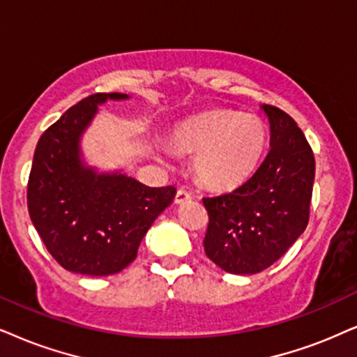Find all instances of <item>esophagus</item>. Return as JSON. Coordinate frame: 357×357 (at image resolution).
Wrapping results in <instances>:
<instances>
[{
  "label": "esophagus",
  "mask_w": 357,
  "mask_h": 357,
  "mask_svg": "<svg viewBox=\"0 0 357 357\" xmlns=\"http://www.w3.org/2000/svg\"><path fill=\"white\" fill-rule=\"evenodd\" d=\"M192 199V194L186 191V189H178V192H176V197H174V202L176 204H184V202L191 201Z\"/></svg>",
  "instance_id": "1"
}]
</instances>
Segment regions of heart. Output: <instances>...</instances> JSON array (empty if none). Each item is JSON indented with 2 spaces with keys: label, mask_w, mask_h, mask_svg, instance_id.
<instances>
[{
  "label": "heart",
  "mask_w": 357,
  "mask_h": 357,
  "mask_svg": "<svg viewBox=\"0 0 357 357\" xmlns=\"http://www.w3.org/2000/svg\"><path fill=\"white\" fill-rule=\"evenodd\" d=\"M169 142L176 151L194 155L197 181L225 191L254 174L267 146V126L257 115L218 108L178 121Z\"/></svg>",
  "instance_id": "obj_1"
}]
</instances>
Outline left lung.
Returning <instances> with one entry per match:
<instances>
[{"mask_svg":"<svg viewBox=\"0 0 357 357\" xmlns=\"http://www.w3.org/2000/svg\"><path fill=\"white\" fill-rule=\"evenodd\" d=\"M270 150L254 174L232 192L204 197L209 225L206 255L234 275L268 268L305 232L314 181V156L296 121L261 105Z\"/></svg>","mask_w":357,"mask_h":357,"instance_id":"8db88e82","label":"left lung"}]
</instances>
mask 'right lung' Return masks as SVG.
I'll use <instances>...</instances> for the list:
<instances>
[{
    "label": "right lung",
    "instance_id": "right-lung-1",
    "mask_svg": "<svg viewBox=\"0 0 357 357\" xmlns=\"http://www.w3.org/2000/svg\"><path fill=\"white\" fill-rule=\"evenodd\" d=\"M126 93H96L70 107L39 138L28 183L36 231L59 265L105 277L137 259L158 215L173 202L174 186L150 188L123 171H98L82 156L80 139L98 105Z\"/></svg>",
    "mask_w": 357,
    "mask_h": 357
}]
</instances>
